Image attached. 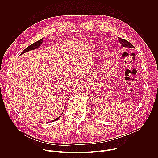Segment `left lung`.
Instances as JSON below:
<instances>
[{
	"label": "left lung",
	"mask_w": 158,
	"mask_h": 158,
	"mask_svg": "<svg viewBox=\"0 0 158 158\" xmlns=\"http://www.w3.org/2000/svg\"><path fill=\"white\" fill-rule=\"evenodd\" d=\"M118 40H119V42L121 44V48H135L129 42H128L127 40H124V39H123L121 38H119L118 37Z\"/></svg>",
	"instance_id": "left-lung-1"
}]
</instances>
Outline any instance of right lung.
I'll list each match as a JSON object with an SVG mask.
<instances>
[{
  "label": "right lung",
  "instance_id": "add662e5",
  "mask_svg": "<svg viewBox=\"0 0 158 158\" xmlns=\"http://www.w3.org/2000/svg\"><path fill=\"white\" fill-rule=\"evenodd\" d=\"M42 41H43V38H42V39H40L39 40H38V41H37V42H35L33 43L32 44L30 45L29 46H28L26 49H25L23 51H22V52H21L20 55H21V54H24V53H26V52H28V51H32V50H34V49H35L39 48L40 46V45L42 44ZM63 111H64V110H63ZM62 113H63V112H62ZM62 114H61V115H60V116H59L57 118H56V119H54V121H56L58 120V119L61 117V116H62Z\"/></svg>",
  "mask_w": 158,
  "mask_h": 158
}]
</instances>
